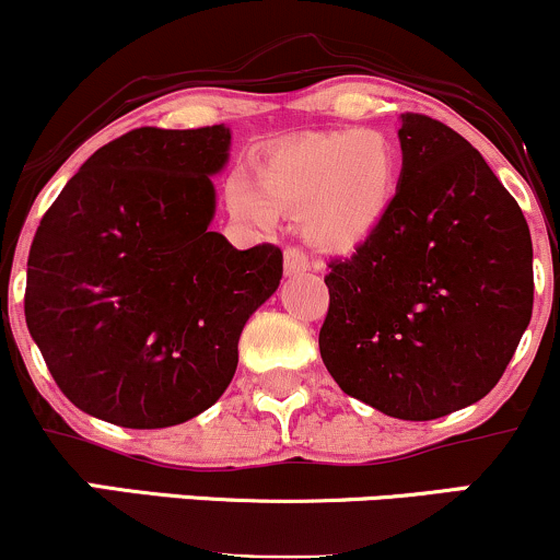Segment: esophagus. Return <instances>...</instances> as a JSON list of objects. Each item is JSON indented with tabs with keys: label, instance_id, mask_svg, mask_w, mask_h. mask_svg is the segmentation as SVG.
<instances>
[{
	"label": "esophagus",
	"instance_id": "esophagus-1",
	"mask_svg": "<svg viewBox=\"0 0 560 560\" xmlns=\"http://www.w3.org/2000/svg\"><path fill=\"white\" fill-rule=\"evenodd\" d=\"M307 268H311V262H307V255L298 247H289L284 253V273L287 276H298V273H305Z\"/></svg>",
	"mask_w": 560,
	"mask_h": 560
}]
</instances>
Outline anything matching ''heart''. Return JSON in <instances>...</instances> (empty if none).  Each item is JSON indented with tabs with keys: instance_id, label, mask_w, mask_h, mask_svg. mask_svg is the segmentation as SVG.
<instances>
[{
	"instance_id": "b5f03b06",
	"label": "heart",
	"mask_w": 560,
	"mask_h": 560,
	"mask_svg": "<svg viewBox=\"0 0 560 560\" xmlns=\"http://www.w3.org/2000/svg\"><path fill=\"white\" fill-rule=\"evenodd\" d=\"M397 160L376 131H334L276 147L226 186L229 213L249 226H271L279 213H302L305 234L331 253L369 242L387 215Z\"/></svg>"
}]
</instances>
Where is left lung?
<instances>
[{"label":"left lung","instance_id":"obj_1","mask_svg":"<svg viewBox=\"0 0 560 560\" xmlns=\"http://www.w3.org/2000/svg\"><path fill=\"white\" fill-rule=\"evenodd\" d=\"M402 171L387 215L331 260L324 365L392 419L432 421L481 400L532 318V236L485 158L429 115H400Z\"/></svg>","mask_w":560,"mask_h":560}]
</instances>
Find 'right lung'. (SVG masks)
<instances>
[{
  "instance_id": "obj_1",
  "label": "right lung",
  "mask_w": 560,
  "mask_h": 560,
  "mask_svg": "<svg viewBox=\"0 0 560 560\" xmlns=\"http://www.w3.org/2000/svg\"><path fill=\"white\" fill-rule=\"evenodd\" d=\"M226 126L133 128L100 147L38 223L25 324L75 408L176 427L234 378L247 318L279 289L281 249L231 247L215 186Z\"/></svg>"
}]
</instances>
